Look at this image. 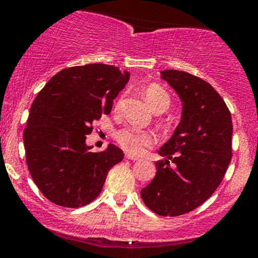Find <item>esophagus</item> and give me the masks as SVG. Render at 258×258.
<instances>
[{"label": "esophagus", "instance_id": "34e87169", "mask_svg": "<svg viewBox=\"0 0 258 258\" xmlns=\"http://www.w3.org/2000/svg\"><path fill=\"white\" fill-rule=\"evenodd\" d=\"M125 158H126V159H128V160H132V161H137V160H139L138 156H133V155H130V154H126V155H125Z\"/></svg>", "mask_w": 258, "mask_h": 258}]
</instances>
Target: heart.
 <instances>
[{
    "label": "heart",
    "instance_id": "b5f03b06",
    "mask_svg": "<svg viewBox=\"0 0 258 258\" xmlns=\"http://www.w3.org/2000/svg\"><path fill=\"white\" fill-rule=\"evenodd\" d=\"M144 96L152 106L154 111H165L167 110L170 106L171 99L170 96L161 86L152 84L148 85L144 88ZM121 105V99H119L115 104V109H119ZM115 138H116L119 146L122 148L125 152L132 155H138L143 152L144 148L150 147L155 142V135L150 131H144V130L136 128L132 126H126L122 128L117 130L115 133Z\"/></svg>",
    "mask_w": 258,
    "mask_h": 258
}]
</instances>
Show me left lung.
I'll list each match as a JSON object with an SVG mask.
<instances>
[{
  "label": "left lung",
  "mask_w": 258,
  "mask_h": 258,
  "mask_svg": "<svg viewBox=\"0 0 258 258\" xmlns=\"http://www.w3.org/2000/svg\"><path fill=\"white\" fill-rule=\"evenodd\" d=\"M161 78L182 100V120L160 148L167 159L156 161L155 177L141 197L153 212L174 217L193 211L221 184L232 160L233 123L223 98L209 82L178 70L161 72Z\"/></svg>",
  "instance_id": "1"
}]
</instances>
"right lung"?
Returning a JSON list of instances; mask_svg holds the SVG:
<instances>
[{"label": "right lung", "instance_id": "right-lung-1", "mask_svg": "<svg viewBox=\"0 0 258 258\" xmlns=\"http://www.w3.org/2000/svg\"><path fill=\"white\" fill-rule=\"evenodd\" d=\"M128 80V72L112 65L68 68L32 102L24 128L26 165L41 193L55 205L90 204L102 191L109 170L123 159L114 144L93 153L85 141L93 121L110 114L114 98Z\"/></svg>", "mask_w": 258, "mask_h": 258}]
</instances>
